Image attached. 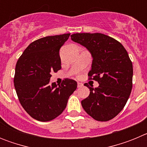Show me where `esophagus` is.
<instances>
[{
    "mask_svg": "<svg viewBox=\"0 0 147 147\" xmlns=\"http://www.w3.org/2000/svg\"><path fill=\"white\" fill-rule=\"evenodd\" d=\"M83 86V84L82 82H78L77 84V87L78 88H82Z\"/></svg>",
    "mask_w": 147,
    "mask_h": 147,
    "instance_id": "34e87169",
    "label": "esophagus"
}]
</instances>
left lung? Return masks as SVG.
Wrapping results in <instances>:
<instances>
[{
    "label": "left lung",
    "mask_w": 147,
    "mask_h": 147,
    "mask_svg": "<svg viewBox=\"0 0 147 147\" xmlns=\"http://www.w3.org/2000/svg\"><path fill=\"white\" fill-rule=\"evenodd\" d=\"M71 37L91 54L88 76L99 84L95 88L85 84L90 95L82 101L83 109L96 121L113 119L123 110L132 90L133 68L128 53L119 41L104 34L76 33Z\"/></svg>",
    "instance_id": "8db88e82"
}]
</instances>
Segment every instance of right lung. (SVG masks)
<instances>
[{"instance_id":"1","label":"right lung","mask_w":147,"mask_h":147,"mask_svg":"<svg viewBox=\"0 0 147 147\" xmlns=\"http://www.w3.org/2000/svg\"><path fill=\"white\" fill-rule=\"evenodd\" d=\"M71 34L48 36L30 44L18 59L14 85L22 107L33 119L49 121L60 115L77 82L65 79L50 84L51 73L61 69L59 49Z\"/></svg>"}]
</instances>
